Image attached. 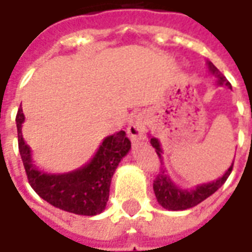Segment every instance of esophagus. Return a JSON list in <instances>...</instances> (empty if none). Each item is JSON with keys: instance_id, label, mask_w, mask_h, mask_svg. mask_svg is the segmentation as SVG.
Wrapping results in <instances>:
<instances>
[{"instance_id": "1", "label": "esophagus", "mask_w": 252, "mask_h": 252, "mask_svg": "<svg viewBox=\"0 0 252 252\" xmlns=\"http://www.w3.org/2000/svg\"><path fill=\"white\" fill-rule=\"evenodd\" d=\"M147 116L144 115L143 112L137 113V115L133 116V119H132L129 126L126 128L128 136L131 137V140H142L144 137V133L147 131Z\"/></svg>"}]
</instances>
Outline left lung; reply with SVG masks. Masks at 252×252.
<instances>
[{"label":"left lung","instance_id":"1","mask_svg":"<svg viewBox=\"0 0 252 252\" xmlns=\"http://www.w3.org/2000/svg\"><path fill=\"white\" fill-rule=\"evenodd\" d=\"M208 67H209L212 74L217 78L219 85H225V86L231 89V83L228 82L227 78L217 70L216 66H213V63L208 62ZM150 143L153 144V147L155 148V151H157L159 159L162 162V148H160L158 139L151 137ZM232 167L233 163L231 164V167L225 171V174L222 175L221 178H219L215 182H209V184L197 186L193 190H182L178 186H175L170 181L166 171L162 169L154 180V191H155V195H157V200H158L160 205L166 208V209H169V211H185V209L193 208V206L198 205L200 202L206 200L219 188H221L224 185V182L227 181L231 171H232Z\"/></svg>","mask_w":252,"mask_h":252}]
</instances>
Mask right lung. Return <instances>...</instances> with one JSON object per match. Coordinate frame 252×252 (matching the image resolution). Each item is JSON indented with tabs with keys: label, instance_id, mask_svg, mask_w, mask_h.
<instances>
[{
	"label": "right lung",
	"instance_id": "1",
	"mask_svg": "<svg viewBox=\"0 0 252 252\" xmlns=\"http://www.w3.org/2000/svg\"><path fill=\"white\" fill-rule=\"evenodd\" d=\"M24 119L20 108L16 116L19 151L32 189L51 205L70 213L94 216L104 211L115 170L131 150L126 132L105 137L93 159L81 169L64 174H50L36 169L32 162L31 148L21 135Z\"/></svg>",
	"mask_w": 252,
	"mask_h": 252
}]
</instances>
